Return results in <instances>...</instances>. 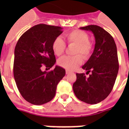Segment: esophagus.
I'll return each instance as SVG.
<instances>
[{
	"label": "esophagus",
	"instance_id": "34e87169",
	"mask_svg": "<svg viewBox=\"0 0 129 129\" xmlns=\"http://www.w3.org/2000/svg\"><path fill=\"white\" fill-rule=\"evenodd\" d=\"M70 73V72L68 70H66V74H69Z\"/></svg>",
	"mask_w": 129,
	"mask_h": 129
}]
</instances>
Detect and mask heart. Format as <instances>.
I'll list each match as a JSON object with an SVG mask.
<instances>
[{
    "label": "heart",
    "mask_w": 129,
    "mask_h": 129,
    "mask_svg": "<svg viewBox=\"0 0 129 129\" xmlns=\"http://www.w3.org/2000/svg\"><path fill=\"white\" fill-rule=\"evenodd\" d=\"M68 43L76 45L74 49L75 56H63L59 59L57 63L60 67L68 70L72 71L76 69L82 63L83 58L88 59L93 50V44L89 40L88 33L81 30H74L65 35ZM52 50L55 54L59 56L66 49V43L61 37H57L52 42Z\"/></svg>",
    "instance_id": "obj_1"
}]
</instances>
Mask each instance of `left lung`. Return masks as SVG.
I'll return each instance as SVG.
<instances>
[{
    "mask_svg": "<svg viewBox=\"0 0 129 129\" xmlns=\"http://www.w3.org/2000/svg\"><path fill=\"white\" fill-rule=\"evenodd\" d=\"M80 29L92 32L96 43L92 55L82 66L91 74L86 78L84 74H76L73 90L81 101L97 104L110 94L115 83L119 67L117 49L113 37L102 27L92 25Z\"/></svg>",
    "mask_w": 129,
    "mask_h": 129,
    "instance_id": "1",
    "label": "left lung"
}]
</instances>
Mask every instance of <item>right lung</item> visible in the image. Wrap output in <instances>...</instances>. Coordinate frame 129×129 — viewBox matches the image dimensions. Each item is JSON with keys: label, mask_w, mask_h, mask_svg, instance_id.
<instances>
[{"label": "right lung", "mask_w": 129, "mask_h": 129, "mask_svg": "<svg viewBox=\"0 0 129 129\" xmlns=\"http://www.w3.org/2000/svg\"><path fill=\"white\" fill-rule=\"evenodd\" d=\"M62 28L39 24L24 33L15 49L13 74L18 90L25 100L41 105L52 100L57 85L66 70L56 66L47 72L41 68H52L56 62L52 42L62 33Z\"/></svg>", "instance_id": "right-lung-1"}]
</instances>
